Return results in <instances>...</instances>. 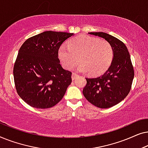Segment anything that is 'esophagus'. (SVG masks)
Segmentation results:
<instances>
[{
  "label": "esophagus",
  "instance_id": "obj_1",
  "mask_svg": "<svg viewBox=\"0 0 148 148\" xmlns=\"http://www.w3.org/2000/svg\"><path fill=\"white\" fill-rule=\"evenodd\" d=\"M76 76H77L76 73H72V79L73 80L75 79V77H76Z\"/></svg>",
  "mask_w": 148,
  "mask_h": 148
}]
</instances>
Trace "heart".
<instances>
[{
	"mask_svg": "<svg viewBox=\"0 0 148 148\" xmlns=\"http://www.w3.org/2000/svg\"><path fill=\"white\" fill-rule=\"evenodd\" d=\"M64 68L71 69L79 62V70L91 75L102 74L112 62L114 51L108 41L87 35L73 38L69 46H62L58 51Z\"/></svg>",
	"mask_w": 148,
	"mask_h": 148,
	"instance_id": "b5f03b06",
	"label": "heart"
}]
</instances>
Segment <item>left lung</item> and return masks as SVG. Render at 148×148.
Instances as JSON below:
<instances>
[{"label":"left lung","mask_w":148,"mask_h":148,"mask_svg":"<svg viewBox=\"0 0 148 148\" xmlns=\"http://www.w3.org/2000/svg\"><path fill=\"white\" fill-rule=\"evenodd\" d=\"M104 38L112 46L113 60L108 69L97 77L86 78L83 94L88 102L100 108H110L126 98L131 88L134 69L131 56L122 41L104 32H90Z\"/></svg>","instance_id":"obj_1"}]
</instances>
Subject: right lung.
Segmentation results:
<instances>
[{"instance_id":"right-lung-1","label":"right lung","mask_w":148,"mask_h":148,"mask_svg":"<svg viewBox=\"0 0 148 148\" xmlns=\"http://www.w3.org/2000/svg\"><path fill=\"white\" fill-rule=\"evenodd\" d=\"M73 35L46 31L22 44L14 64V82L18 95L29 106L51 108L63 98L72 73L60 65L58 50Z\"/></svg>"}]
</instances>
